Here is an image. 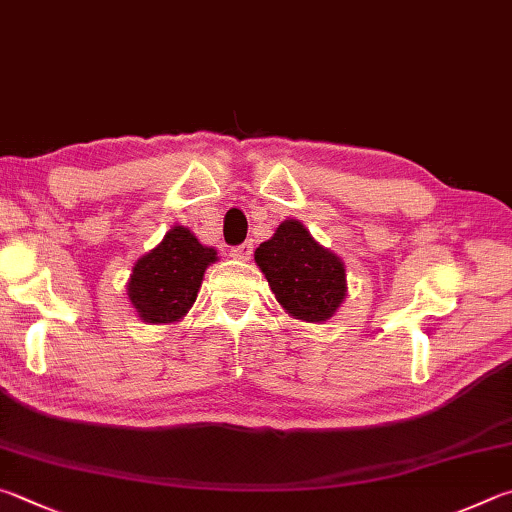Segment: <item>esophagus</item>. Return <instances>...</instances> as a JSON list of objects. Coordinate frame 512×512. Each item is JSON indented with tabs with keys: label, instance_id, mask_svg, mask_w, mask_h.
Returning <instances> with one entry per match:
<instances>
[{
	"label": "esophagus",
	"instance_id": "1",
	"mask_svg": "<svg viewBox=\"0 0 512 512\" xmlns=\"http://www.w3.org/2000/svg\"><path fill=\"white\" fill-rule=\"evenodd\" d=\"M250 255H253V241H244L241 246H235L230 250L232 259H248Z\"/></svg>",
	"mask_w": 512,
	"mask_h": 512
}]
</instances>
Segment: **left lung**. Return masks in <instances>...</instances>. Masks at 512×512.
<instances>
[{
    "label": "left lung",
    "mask_w": 512,
    "mask_h": 512,
    "mask_svg": "<svg viewBox=\"0 0 512 512\" xmlns=\"http://www.w3.org/2000/svg\"><path fill=\"white\" fill-rule=\"evenodd\" d=\"M255 264L282 309L302 322H327L347 297V266L313 239L302 221L284 219L259 244Z\"/></svg>",
    "instance_id": "1"
}]
</instances>
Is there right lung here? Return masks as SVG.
I'll use <instances>...</instances> for the list:
<instances>
[{"mask_svg": "<svg viewBox=\"0 0 512 512\" xmlns=\"http://www.w3.org/2000/svg\"><path fill=\"white\" fill-rule=\"evenodd\" d=\"M217 250L203 246L185 226H172L163 241L136 259L127 297L147 324H174L192 309Z\"/></svg>", "mask_w": 512, "mask_h": 512, "instance_id": "right-lung-1", "label": "right lung"}]
</instances>
